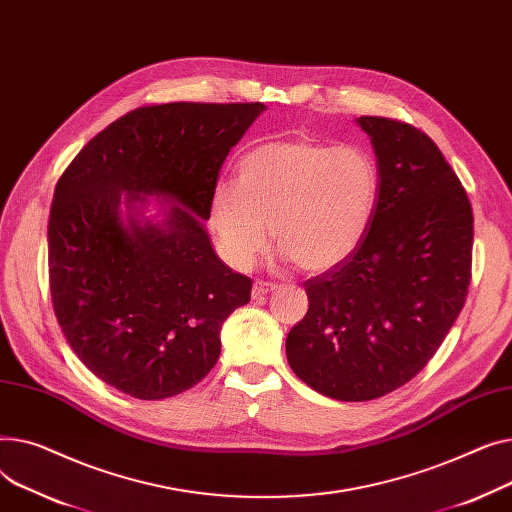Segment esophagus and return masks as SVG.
I'll list each match as a JSON object with an SVG mask.
<instances>
[{
  "label": "esophagus",
  "instance_id": "34e87169",
  "mask_svg": "<svg viewBox=\"0 0 512 512\" xmlns=\"http://www.w3.org/2000/svg\"><path fill=\"white\" fill-rule=\"evenodd\" d=\"M270 291H275V285H273V283H266V281H256V283L252 285V297H254V299H260V297L268 295Z\"/></svg>",
  "mask_w": 512,
  "mask_h": 512
}]
</instances>
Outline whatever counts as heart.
<instances>
[{
  "instance_id": "obj_1",
  "label": "heart",
  "mask_w": 512,
  "mask_h": 512,
  "mask_svg": "<svg viewBox=\"0 0 512 512\" xmlns=\"http://www.w3.org/2000/svg\"><path fill=\"white\" fill-rule=\"evenodd\" d=\"M376 161L359 146L310 138L273 140L239 159L237 184L210 196L223 258L246 270L266 250L270 229L285 256L304 270H328L364 242L378 202Z\"/></svg>"
}]
</instances>
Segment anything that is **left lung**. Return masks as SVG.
I'll return each mask as SVG.
<instances>
[{
    "instance_id": "obj_1",
    "label": "left lung",
    "mask_w": 512,
    "mask_h": 512,
    "mask_svg": "<svg viewBox=\"0 0 512 512\" xmlns=\"http://www.w3.org/2000/svg\"><path fill=\"white\" fill-rule=\"evenodd\" d=\"M372 142L378 202L341 264L304 283L310 308L287 335L299 380L337 401H372L422 370L463 310L473 210L430 136L397 119H355Z\"/></svg>"
}]
</instances>
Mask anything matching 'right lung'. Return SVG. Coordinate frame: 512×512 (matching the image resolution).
Instances as JSON below:
<instances>
[{"mask_svg":"<svg viewBox=\"0 0 512 512\" xmlns=\"http://www.w3.org/2000/svg\"><path fill=\"white\" fill-rule=\"evenodd\" d=\"M262 103H167L115 119L59 177L49 213L53 310L105 384L157 401L198 384L252 281L204 229L229 150ZM160 206L148 218L149 198Z\"/></svg>","mask_w":512,"mask_h":512,"instance_id":"right-lung-1","label":"right lung"}]
</instances>
